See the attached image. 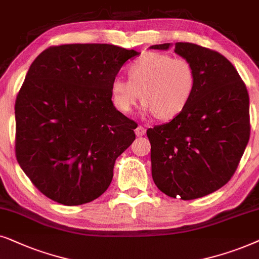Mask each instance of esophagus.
I'll return each mask as SVG.
<instances>
[{"label":"esophagus","mask_w":259,"mask_h":259,"mask_svg":"<svg viewBox=\"0 0 259 259\" xmlns=\"http://www.w3.org/2000/svg\"><path fill=\"white\" fill-rule=\"evenodd\" d=\"M146 132H147L146 127L142 126V125H139V126H137L136 129H135V134H136L137 136H143L144 134H146Z\"/></svg>","instance_id":"34e87169"}]
</instances>
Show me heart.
<instances>
[{"label": "heart", "mask_w": 259, "mask_h": 259, "mask_svg": "<svg viewBox=\"0 0 259 259\" xmlns=\"http://www.w3.org/2000/svg\"><path fill=\"white\" fill-rule=\"evenodd\" d=\"M195 88L196 71L188 59L150 52L129 65L127 80L112 81L111 95L120 112L129 113L141 98L146 111L171 119L186 109Z\"/></svg>", "instance_id": "heart-1"}]
</instances>
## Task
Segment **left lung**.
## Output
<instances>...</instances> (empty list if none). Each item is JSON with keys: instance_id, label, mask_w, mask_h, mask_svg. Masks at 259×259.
Masks as SVG:
<instances>
[{"instance_id": "obj_1", "label": "left lung", "mask_w": 259, "mask_h": 259, "mask_svg": "<svg viewBox=\"0 0 259 259\" xmlns=\"http://www.w3.org/2000/svg\"><path fill=\"white\" fill-rule=\"evenodd\" d=\"M174 52L194 65L196 88L180 115L147 130L151 175L164 194L192 200L222 188L237 170L250 139L249 94L233 65L217 51L177 42Z\"/></svg>"}]
</instances>
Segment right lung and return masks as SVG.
Segmentation results:
<instances>
[{"mask_svg": "<svg viewBox=\"0 0 259 259\" xmlns=\"http://www.w3.org/2000/svg\"><path fill=\"white\" fill-rule=\"evenodd\" d=\"M136 55L109 44L59 45L30 65L15 102V155L47 198L82 205L111 184L136 129L113 106L111 84Z\"/></svg>", "mask_w": 259, "mask_h": 259, "instance_id": "right-lung-1", "label": "right lung"}]
</instances>
